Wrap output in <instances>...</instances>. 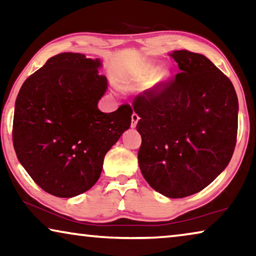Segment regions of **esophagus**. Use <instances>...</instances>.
Instances as JSON below:
<instances>
[{
  "mask_svg": "<svg viewBox=\"0 0 256 256\" xmlns=\"http://www.w3.org/2000/svg\"><path fill=\"white\" fill-rule=\"evenodd\" d=\"M140 120V116L136 113H132V128H135L136 124H138V122Z\"/></svg>",
  "mask_w": 256,
  "mask_h": 256,
  "instance_id": "esophagus-1",
  "label": "esophagus"
}]
</instances>
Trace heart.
Instances as JSON below:
<instances>
[{
	"label": "heart",
	"mask_w": 256,
	"mask_h": 256,
	"mask_svg": "<svg viewBox=\"0 0 256 256\" xmlns=\"http://www.w3.org/2000/svg\"><path fill=\"white\" fill-rule=\"evenodd\" d=\"M156 74H157V68H155L154 65H146L141 68L136 70V71L132 73L129 80H130V82L135 84V85L146 86L149 85L154 79H155ZM163 78H164V74H160L158 76V80Z\"/></svg>",
	"instance_id": "1"
}]
</instances>
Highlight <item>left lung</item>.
<instances>
[{"mask_svg": "<svg viewBox=\"0 0 256 256\" xmlns=\"http://www.w3.org/2000/svg\"><path fill=\"white\" fill-rule=\"evenodd\" d=\"M180 73L135 96L141 134L138 166L154 190L184 198L211 184L232 158L238 134V96L230 80L205 57L170 54Z\"/></svg>", "mask_w": 256, "mask_h": 256, "instance_id": "obj_1", "label": "left lung"}]
</instances>
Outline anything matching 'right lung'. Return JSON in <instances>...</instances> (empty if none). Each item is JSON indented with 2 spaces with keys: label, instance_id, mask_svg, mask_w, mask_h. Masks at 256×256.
I'll return each instance as SVG.
<instances>
[{
  "label": "right lung",
  "instance_id": "obj_1",
  "mask_svg": "<svg viewBox=\"0 0 256 256\" xmlns=\"http://www.w3.org/2000/svg\"><path fill=\"white\" fill-rule=\"evenodd\" d=\"M101 62L85 54L54 56L20 87L15 102L12 143L34 183L60 198L76 197L99 180L104 158L130 127L128 104L102 113L107 90Z\"/></svg>",
  "mask_w": 256,
  "mask_h": 256
}]
</instances>
